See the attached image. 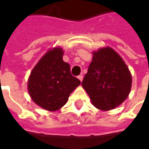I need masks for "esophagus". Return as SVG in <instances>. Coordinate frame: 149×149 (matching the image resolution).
Listing matches in <instances>:
<instances>
[{
	"label": "esophagus",
	"instance_id": "34e87169",
	"mask_svg": "<svg viewBox=\"0 0 149 149\" xmlns=\"http://www.w3.org/2000/svg\"><path fill=\"white\" fill-rule=\"evenodd\" d=\"M83 78H84L83 77V75H80V76H78V79H79L81 82H82V81H83Z\"/></svg>",
	"mask_w": 149,
	"mask_h": 149
}]
</instances>
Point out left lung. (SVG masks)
<instances>
[{
    "label": "left lung",
    "instance_id": "obj_1",
    "mask_svg": "<svg viewBox=\"0 0 149 149\" xmlns=\"http://www.w3.org/2000/svg\"><path fill=\"white\" fill-rule=\"evenodd\" d=\"M93 53L82 87L98 109H113L123 103L130 93L131 73L120 56L112 48H102Z\"/></svg>",
    "mask_w": 149,
    "mask_h": 149
}]
</instances>
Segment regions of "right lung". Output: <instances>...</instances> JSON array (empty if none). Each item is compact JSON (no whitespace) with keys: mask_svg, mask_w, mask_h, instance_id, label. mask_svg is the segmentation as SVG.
<instances>
[{"mask_svg":"<svg viewBox=\"0 0 149 149\" xmlns=\"http://www.w3.org/2000/svg\"><path fill=\"white\" fill-rule=\"evenodd\" d=\"M63 49L54 48L40 59L31 72L28 89L32 100L49 111L64 106L68 97L81 84L70 72V65L63 61Z\"/></svg>","mask_w":149,"mask_h":149,"instance_id":"right-lung-1","label":"right lung"}]
</instances>
